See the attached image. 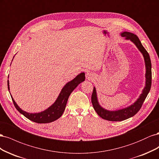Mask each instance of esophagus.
<instances>
[{
	"instance_id": "esophagus-1",
	"label": "esophagus",
	"mask_w": 159,
	"mask_h": 159,
	"mask_svg": "<svg viewBox=\"0 0 159 159\" xmlns=\"http://www.w3.org/2000/svg\"><path fill=\"white\" fill-rule=\"evenodd\" d=\"M85 78L88 80H92L94 78V75L93 74L90 73V72H88V73L85 74Z\"/></svg>"
}]
</instances>
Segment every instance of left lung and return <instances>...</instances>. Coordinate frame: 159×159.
Returning a JSON list of instances; mask_svg holds the SVG:
<instances>
[{
	"instance_id": "1",
	"label": "left lung",
	"mask_w": 159,
	"mask_h": 159,
	"mask_svg": "<svg viewBox=\"0 0 159 159\" xmlns=\"http://www.w3.org/2000/svg\"><path fill=\"white\" fill-rule=\"evenodd\" d=\"M120 34L121 36L125 37V39L126 40L132 42L142 54L145 65V85L139 98L133 104L129 105L127 107L113 111L105 109L99 104L97 91H96V88L93 87V93L91 95V103H92L93 107L99 117L111 121H121L134 116L140 110L151 87V61L148 53L143 46L141 41L134 34L125 31L120 33Z\"/></svg>"
}]
</instances>
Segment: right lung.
I'll use <instances>...</instances> for the list:
<instances>
[{
    "label": "right lung",
    "instance_id": "add662e5",
    "mask_svg": "<svg viewBox=\"0 0 159 159\" xmlns=\"http://www.w3.org/2000/svg\"><path fill=\"white\" fill-rule=\"evenodd\" d=\"M84 81L85 73L84 72H81V73L77 75L74 79L71 80L70 81H68V82L64 86L54 103L51 105L49 107H48L46 109L38 113H28L25 111L22 110L17 105L15 101H14V99L12 97L11 94V95L16 109L21 114H22L24 116H25L26 118L30 119V121H32L37 123H51L56 121V120L59 119L65 110L66 104L67 102H68V100L70 94L71 93L72 91L78 87V85L80 84L83 82ZM8 89L9 92H10V85H9L8 80Z\"/></svg>",
    "mask_w": 159,
    "mask_h": 159
}]
</instances>
